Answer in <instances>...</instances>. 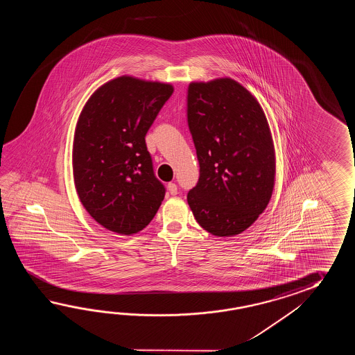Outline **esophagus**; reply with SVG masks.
<instances>
[{"instance_id": "34e87169", "label": "esophagus", "mask_w": 355, "mask_h": 355, "mask_svg": "<svg viewBox=\"0 0 355 355\" xmlns=\"http://www.w3.org/2000/svg\"><path fill=\"white\" fill-rule=\"evenodd\" d=\"M167 190L171 196H176L178 194V185L175 182H168L167 184Z\"/></svg>"}]
</instances>
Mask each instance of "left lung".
I'll list each match as a JSON object with an SVG mask.
<instances>
[{"label": "left lung", "instance_id": "obj_1", "mask_svg": "<svg viewBox=\"0 0 355 355\" xmlns=\"http://www.w3.org/2000/svg\"><path fill=\"white\" fill-rule=\"evenodd\" d=\"M188 123L200 167L189 207L213 236L240 234L265 211L275 184V150L264 110L231 77L193 81Z\"/></svg>", "mask_w": 355, "mask_h": 355}]
</instances>
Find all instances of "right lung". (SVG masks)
<instances>
[{"label": "right lung", "instance_id": "right-lung-1", "mask_svg": "<svg viewBox=\"0 0 355 355\" xmlns=\"http://www.w3.org/2000/svg\"><path fill=\"white\" fill-rule=\"evenodd\" d=\"M174 86L119 76L94 91L76 124V191L92 218L115 234L147 226L165 196L144 137Z\"/></svg>", "mask_w": 355, "mask_h": 355}]
</instances>
